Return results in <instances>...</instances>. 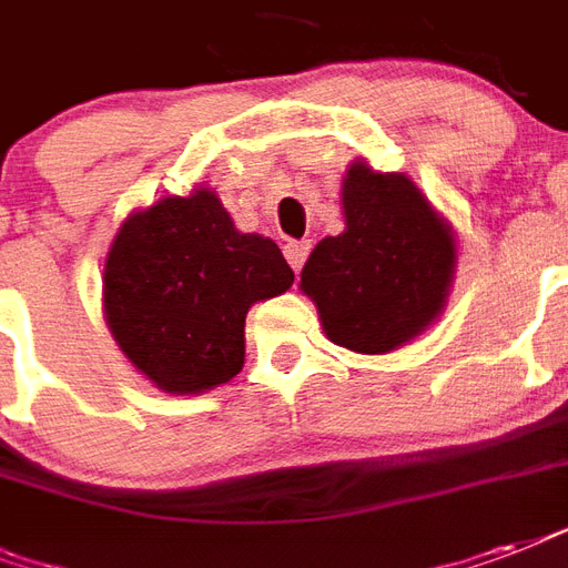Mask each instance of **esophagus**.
I'll return each mask as SVG.
<instances>
[{"mask_svg":"<svg viewBox=\"0 0 568 568\" xmlns=\"http://www.w3.org/2000/svg\"><path fill=\"white\" fill-rule=\"evenodd\" d=\"M310 250H312V244L310 241H288V244H285V258H288V265L294 267V274H301V267H303V262H306V256H310Z\"/></svg>","mask_w":568,"mask_h":568,"instance_id":"1","label":"esophagus"}]
</instances>
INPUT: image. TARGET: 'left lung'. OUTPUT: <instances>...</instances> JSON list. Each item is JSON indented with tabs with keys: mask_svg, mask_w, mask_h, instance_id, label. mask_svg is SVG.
<instances>
[{
	"mask_svg": "<svg viewBox=\"0 0 568 568\" xmlns=\"http://www.w3.org/2000/svg\"><path fill=\"white\" fill-rule=\"evenodd\" d=\"M342 205L347 230L312 250L301 288L318 306L329 342L356 354H388L445 306L454 235L400 173L354 164Z\"/></svg>",
	"mask_w": 568,
	"mask_h": 568,
	"instance_id": "8db88e82",
	"label": "left lung"
}]
</instances>
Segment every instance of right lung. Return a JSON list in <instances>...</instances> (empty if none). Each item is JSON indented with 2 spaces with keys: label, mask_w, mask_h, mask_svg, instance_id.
<instances>
[{
  "label": "right lung",
  "mask_w": 568,
  "mask_h": 568,
  "mask_svg": "<svg viewBox=\"0 0 568 568\" xmlns=\"http://www.w3.org/2000/svg\"><path fill=\"white\" fill-rule=\"evenodd\" d=\"M292 283L274 241L239 232L212 191H196L120 226L102 303L129 363L164 392L194 395L241 372L247 310Z\"/></svg>",
  "instance_id": "1"
}]
</instances>
